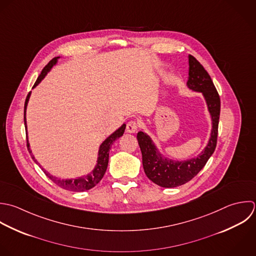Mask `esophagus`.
Listing matches in <instances>:
<instances>
[{
	"label": "esophagus",
	"instance_id": "1",
	"mask_svg": "<svg viewBox=\"0 0 256 256\" xmlns=\"http://www.w3.org/2000/svg\"><path fill=\"white\" fill-rule=\"evenodd\" d=\"M138 124L134 120H132V122H128V124H126V132H128L134 134V132H136L138 130Z\"/></svg>",
	"mask_w": 256,
	"mask_h": 256
}]
</instances>
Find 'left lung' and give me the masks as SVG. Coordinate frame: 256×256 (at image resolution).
I'll list each match as a JSON object with an SVG mask.
<instances>
[{
  "instance_id": "1",
  "label": "left lung",
  "mask_w": 256,
  "mask_h": 256,
  "mask_svg": "<svg viewBox=\"0 0 256 256\" xmlns=\"http://www.w3.org/2000/svg\"><path fill=\"white\" fill-rule=\"evenodd\" d=\"M188 80L186 86L192 92L202 94L212 118V132L208 144L202 152L196 156L184 160L164 156L146 132H138L136 138L142 156L144 170L152 182L162 188H176L188 182L204 168L216 146L220 114V98L218 92L208 72L200 62L190 54L188 56Z\"/></svg>"
}]
</instances>
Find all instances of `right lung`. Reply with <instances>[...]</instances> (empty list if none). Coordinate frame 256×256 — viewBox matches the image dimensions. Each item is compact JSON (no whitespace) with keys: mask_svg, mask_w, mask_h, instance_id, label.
Returning <instances> with one entry per match:
<instances>
[{"mask_svg":"<svg viewBox=\"0 0 256 256\" xmlns=\"http://www.w3.org/2000/svg\"><path fill=\"white\" fill-rule=\"evenodd\" d=\"M60 58V56H56L42 70L40 74L38 76V78H36L32 88H34L44 78V76L48 74V72L54 66H56L58 64V60ZM30 96V92H28V94L26 96V102H24V128H26V144H28V152L32 156V158L34 160V162L36 164L40 166V164L38 162V160L34 158L30 148V144H28V130H26V106H28V102ZM126 130V124H122V126L120 128H118L116 132H114L110 136H108L100 146L98 148V160H96V164L94 168V170L88 174L86 176H82L76 178H56L52 174H50L48 172H46V170H44L42 168V166H40V168L44 170V172L46 174V176L52 180L56 184H58V186H60L64 190H70V192H84V190H88L90 188H92L94 186H96L100 180L102 178V176L106 174V168H108V154H110V146H112V144L114 142V140H116L118 138H120Z\"/></svg>","mask_w":256,"mask_h":256,"instance_id":"add662e5","label":"right lung"}]
</instances>
